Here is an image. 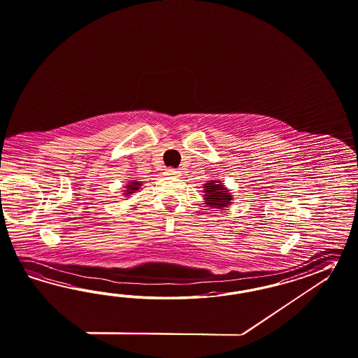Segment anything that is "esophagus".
<instances>
[{"instance_id": "obj_1", "label": "esophagus", "mask_w": 358, "mask_h": 358, "mask_svg": "<svg viewBox=\"0 0 358 358\" xmlns=\"http://www.w3.org/2000/svg\"><path fill=\"white\" fill-rule=\"evenodd\" d=\"M165 174L166 175H178V171H176V170H175V169H171V167H170V169H166Z\"/></svg>"}]
</instances>
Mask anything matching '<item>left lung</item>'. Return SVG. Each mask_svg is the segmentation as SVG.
<instances>
[{
    "mask_svg": "<svg viewBox=\"0 0 358 358\" xmlns=\"http://www.w3.org/2000/svg\"><path fill=\"white\" fill-rule=\"evenodd\" d=\"M203 188H205L203 200L208 205H210L215 209H223L229 206L232 201V196L229 192V189L220 182L209 180V183L203 184Z\"/></svg>",
    "mask_w": 358,
    "mask_h": 358,
    "instance_id": "obj_1",
    "label": "left lung"
}]
</instances>
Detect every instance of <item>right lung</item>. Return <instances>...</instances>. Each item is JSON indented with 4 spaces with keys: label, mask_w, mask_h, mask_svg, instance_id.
<instances>
[{
    "label": "right lung",
    "mask_w": 358,
    "mask_h": 358,
    "mask_svg": "<svg viewBox=\"0 0 358 358\" xmlns=\"http://www.w3.org/2000/svg\"><path fill=\"white\" fill-rule=\"evenodd\" d=\"M141 185L140 182H129V185H126V191H124V196H129L131 193L135 192V191H138V187Z\"/></svg>",
    "instance_id": "add662e5"
}]
</instances>
